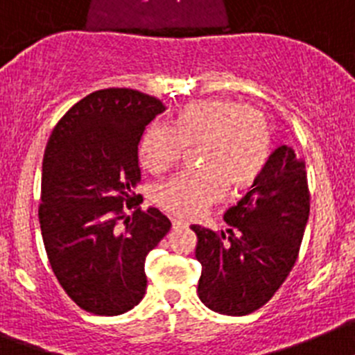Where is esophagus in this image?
Listing matches in <instances>:
<instances>
[{
    "mask_svg": "<svg viewBox=\"0 0 355 355\" xmlns=\"http://www.w3.org/2000/svg\"><path fill=\"white\" fill-rule=\"evenodd\" d=\"M171 226H173V230H177V228H185V223L184 221H180V219H171Z\"/></svg>",
    "mask_w": 355,
    "mask_h": 355,
    "instance_id": "34e87169",
    "label": "esophagus"
}]
</instances>
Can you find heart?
Here are the masks:
<instances>
[{"instance_id":"heart-1","label":"heart","mask_w":355,"mask_h":355,"mask_svg":"<svg viewBox=\"0 0 355 355\" xmlns=\"http://www.w3.org/2000/svg\"><path fill=\"white\" fill-rule=\"evenodd\" d=\"M194 164L155 189L157 205L178 217L193 219L230 189L253 184L267 166L272 148L270 123L257 107L235 101L210 98L191 102L171 120L155 123L139 145L141 164L162 173L178 161L182 148H196Z\"/></svg>"}]
</instances>
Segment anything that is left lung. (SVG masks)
<instances>
[{
	"mask_svg": "<svg viewBox=\"0 0 355 355\" xmlns=\"http://www.w3.org/2000/svg\"><path fill=\"white\" fill-rule=\"evenodd\" d=\"M308 217L306 166L292 146L281 145L253 189L226 210V232L191 226L198 237L201 302L230 317L261 308L292 270Z\"/></svg>",
	"mask_w": 355,
	"mask_h": 355,
	"instance_id": "obj_1",
	"label": "left lung"
}]
</instances>
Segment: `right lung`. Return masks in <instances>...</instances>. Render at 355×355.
I'll return each instance as SVG.
<instances>
[{
  "label": "right lung",
  "mask_w": 355,
  "mask_h": 355,
  "mask_svg": "<svg viewBox=\"0 0 355 355\" xmlns=\"http://www.w3.org/2000/svg\"><path fill=\"white\" fill-rule=\"evenodd\" d=\"M162 111L141 92L98 90L70 107L47 141L38 207L47 258L67 295L98 317L139 304L146 254L171 228L154 207L139 210L134 194L139 139Z\"/></svg>",
  "instance_id": "add662e5"
}]
</instances>
